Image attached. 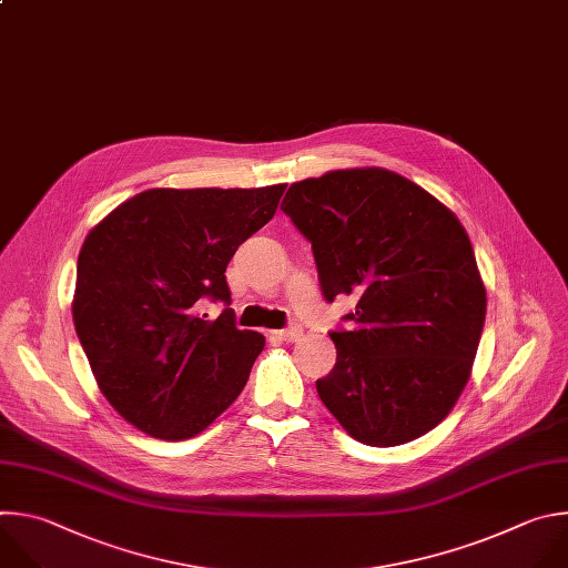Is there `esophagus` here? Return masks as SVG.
I'll use <instances>...</instances> for the list:
<instances>
[{
	"mask_svg": "<svg viewBox=\"0 0 568 568\" xmlns=\"http://www.w3.org/2000/svg\"><path fill=\"white\" fill-rule=\"evenodd\" d=\"M275 335H277L280 339H286V343H295V339H300V337H302V326L293 324V326H288V328L275 331Z\"/></svg>",
	"mask_w": 568,
	"mask_h": 568,
	"instance_id": "obj_1",
	"label": "esophagus"
}]
</instances>
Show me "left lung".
<instances>
[{"label": "left lung", "mask_w": 568, "mask_h": 568, "mask_svg": "<svg viewBox=\"0 0 568 568\" xmlns=\"http://www.w3.org/2000/svg\"><path fill=\"white\" fill-rule=\"evenodd\" d=\"M282 210L311 242L324 300H356L349 328L328 333L337 358L315 383L322 403L365 445L427 434L462 396L486 320L462 221L383 168L293 183Z\"/></svg>", "instance_id": "obj_1"}]
</instances>
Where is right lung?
Returning <instances> with one entry per match:
<instances>
[{"mask_svg":"<svg viewBox=\"0 0 568 568\" xmlns=\"http://www.w3.org/2000/svg\"><path fill=\"white\" fill-rule=\"evenodd\" d=\"M286 185L145 190L111 210L78 255L73 324L109 405L141 432L183 440L242 394L266 339L240 331L225 266ZM223 301L216 321L195 311Z\"/></svg>","mask_w":568,"mask_h":568,"instance_id":"add662e5","label":"right lung"}]
</instances>
